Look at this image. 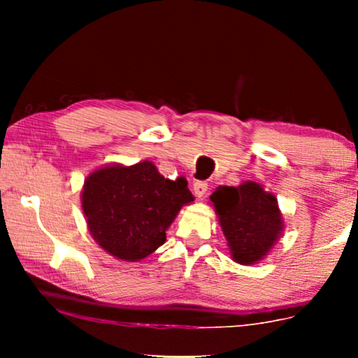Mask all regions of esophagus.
I'll use <instances>...</instances> for the list:
<instances>
[{
	"label": "esophagus",
	"mask_w": 358,
	"mask_h": 358,
	"mask_svg": "<svg viewBox=\"0 0 358 358\" xmlns=\"http://www.w3.org/2000/svg\"><path fill=\"white\" fill-rule=\"evenodd\" d=\"M207 189H208L207 182H203V180H197V182L194 184V194H195V197L202 199L203 195L207 194Z\"/></svg>",
	"instance_id": "1"
}]
</instances>
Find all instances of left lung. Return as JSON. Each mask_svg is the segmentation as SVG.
<instances>
[{
	"label": "left lung",
	"mask_w": 358,
	"mask_h": 358,
	"mask_svg": "<svg viewBox=\"0 0 358 358\" xmlns=\"http://www.w3.org/2000/svg\"><path fill=\"white\" fill-rule=\"evenodd\" d=\"M210 202L234 262L257 264L280 239L283 218L277 197L261 184L244 180L236 187L220 185L210 195Z\"/></svg>",
	"instance_id": "8db88e82"
}]
</instances>
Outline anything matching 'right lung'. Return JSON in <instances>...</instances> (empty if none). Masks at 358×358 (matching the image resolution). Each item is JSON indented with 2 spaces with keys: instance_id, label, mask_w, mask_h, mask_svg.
<instances>
[{
  "instance_id": "add662e5",
  "label": "right lung",
  "mask_w": 358,
  "mask_h": 358,
  "mask_svg": "<svg viewBox=\"0 0 358 358\" xmlns=\"http://www.w3.org/2000/svg\"><path fill=\"white\" fill-rule=\"evenodd\" d=\"M192 202L185 178L166 179L148 159L97 168L81 190V208L92 239L125 262H138L163 246L179 210Z\"/></svg>"
}]
</instances>
